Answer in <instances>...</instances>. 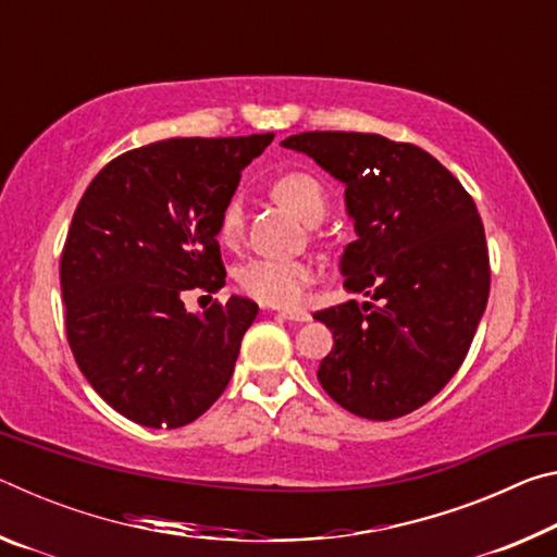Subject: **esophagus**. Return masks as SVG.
<instances>
[{"label": "esophagus", "mask_w": 557, "mask_h": 557, "mask_svg": "<svg viewBox=\"0 0 557 557\" xmlns=\"http://www.w3.org/2000/svg\"><path fill=\"white\" fill-rule=\"evenodd\" d=\"M280 317L287 319V322H309V312H305V309H282Z\"/></svg>", "instance_id": "esophagus-1"}]
</instances>
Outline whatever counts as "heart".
Instances as JSON below:
<instances>
[{"label": "heart", "instance_id": "b5f03b06", "mask_svg": "<svg viewBox=\"0 0 557 557\" xmlns=\"http://www.w3.org/2000/svg\"><path fill=\"white\" fill-rule=\"evenodd\" d=\"M272 194L297 213L305 223L322 221L326 213V194L319 178L307 172H285L272 182ZM243 201L231 196L219 215V238L225 245H235L243 233ZM314 280L312 265L301 260L285 258H252L238 270V285L245 295L270 307H295L301 292Z\"/></svg>", "mask_w": 557, "mask_h": 557}]
</instances>
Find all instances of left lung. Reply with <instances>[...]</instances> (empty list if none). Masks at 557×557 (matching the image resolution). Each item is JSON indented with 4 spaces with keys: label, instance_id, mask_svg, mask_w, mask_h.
Returning <instances> with one entry per match:
<instances>
[{
    "label": "left lung",
    "instance_id": "obj_1",
    "mask_svg": "<svg viewBox=\"0 0 557 557\" xmlns=\"http://www.w3.org/2000/svg\"><path fill=\"white\" fill-rule=\"evenodd\" d=\"M295 149L346 186L356 240L342 256L356 299L317 312L334 334L317 379L342 408L403 418L445 388L465 361L488 299L476 206L425 149L366 132H301Z\"/></svg>",
    "mask_w": 557,
    "mask_h": 557
}]
</instances>
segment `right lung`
Masks as SVG:
<instances>
[{
    "mask_svg": "<svg viewBox=\"0 0 557 557\" xmlns=\"http://www.w3.org/2000/svg\"><path fill=\"white\" fill-rule=\"evenodd\" d=\"M272 137L129 149L100 169L73 213L61 256L65 336L100 398L137 425H188L231 381L258 305L233 295L191 314L184 295L225 285L219 215Z\"/></svg>",
    "mask_w": 557,
    "mask_h": 557,
    "instance_id": "1",
    "label": "right lung"
}]
</instances>
